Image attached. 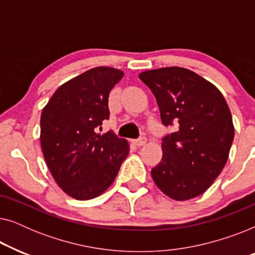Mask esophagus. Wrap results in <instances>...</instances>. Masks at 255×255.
I'll return each mask as SVG.
<instances>
[{"label": "esophagus", "instance_id": "34e87169", "mask_svg": "<svg viewBox=\"0 0 255 255\" xmlns=\"http://www.w3.org/2000/svg\"><path fill=\"white\" fill-rule=\"evenodd\" d=\"M146 141H147V138H146V137H144V135H142V137L138 138L137 140H135L134 142H135V145H138V146H142V145H145V144H146Z\"/></svg>", "mask_w": 255, "mask_h": 255}]
</instances>
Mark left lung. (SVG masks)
<instances>
[{"label": "left lung", "instance_id": "8db88e82", "mask_svg": "<svg viewBox=\"0 0 255 255\" xmlns=\"http://www.w3.org/2000/svg\"><path fill=\"white\" fill-rule=\"evenodd\" d=\"M139 78L154 94L162 124L177 125L162 137V159L151 170L153 181L176 201L203 194L224 168L235 137L224 96L182 67L146 71Z\"/></svg>", "mask_w": 255, "mask_h": 255}]
</instances>
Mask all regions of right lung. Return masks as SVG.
<instances>
[{"label": "right lung", "mask_w": 255, "mask_h": 255, "mask_svg": "<svg viewBox=\"0 0 255 255\" xmlns=\"http://www.w3.org/2000/svg\"><path fill=\"white\" fill-rule=\"evenodd\" d=\"M124 73L95 67L59 87L43 109L40 144L58 186L76 200H90L116 179L130 151L114 131L96 133L109 120V94Z\"/></svg>", "instance_id": "obj_1"}]
</instances>
